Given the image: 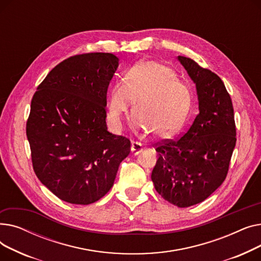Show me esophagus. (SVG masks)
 Returning a JSON list of instances; mask_svg holds the SVG:
<instances>
[{
    "mask_svg": "<svg viewBox=\"0 0 261 261\" xmlns=\"http://www.w3.org/2000/svg\"><path fill=\"white\" fill-rule=\"evenodd\" d=\"M143 150V145L139 142H132L131 143V152L132 154H139Z\"/></svg>",
    "mask_w": 261,
    "mask_h": 261,
    "instance_id": "34e87169",
    "label": "esophagus"
}]
</instances>
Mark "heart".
I'll use <instances>...</instances> for the list:
<instances>
[{
  "label": "heart",
  "instance_id": "obj_1",
  "mask_svg": "<svg viewBox=\"0 0 261 261\" xmlns=\"http://www.w3.org/2000/svg\"><path fill=\"white\" fill-rule=\"evenodd\" d=\"M134 101L136 123L146 133L169 138L179 132L190 109V90L166 64L146 61L133 66L125 77V84L114 85L108 100L109 117L120 127Z\"/></svg>",
  "mask_w": 261,
  "mask_h": 261
}]
</instances>
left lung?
Returning a JSON list of instances; mask_svg holds the SVG:
<instances>
[{
    "mask_svg": "<svg viewBox=\"0 0 261 261\" xmlns=\"http://www.w3.org/2000/svg\"><path fill=\"white\" fill-rule=\"evenodd\" d=\"M177 60L196 84L200 112L180 139L156 143L159 159L151 180L162 198L188 207L208 198L225 180L236 125L221 78L193 59L177 56Z\"/></svg>",
    "mask_w": 261,
    "mask_h": 261,
    "instance_id": "1",
    "label": "left lung"
}]
</instances>
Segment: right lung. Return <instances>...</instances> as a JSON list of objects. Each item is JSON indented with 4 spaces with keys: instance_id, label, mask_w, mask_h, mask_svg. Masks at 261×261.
Returning <instances> with one entry per match:
<instances>
[{
    "instance_id": "obj_1",
    "label": "right lung",
    "mask_w": 261,
    "mask_h": 261,
    "mask_svg": "<svg viewBox=\"0 0 261 261\" xmlns=\"http://www.w3.org/2000/svg\"><path fill=\"white\" fill-rule=\"evenodd\" d=\"M118 58L75 55L55 66L37 88L26 135L38 179L59 199L88 205L113 186L130 141L107 128V91Z\"/></svg>"
}]
</instances>
